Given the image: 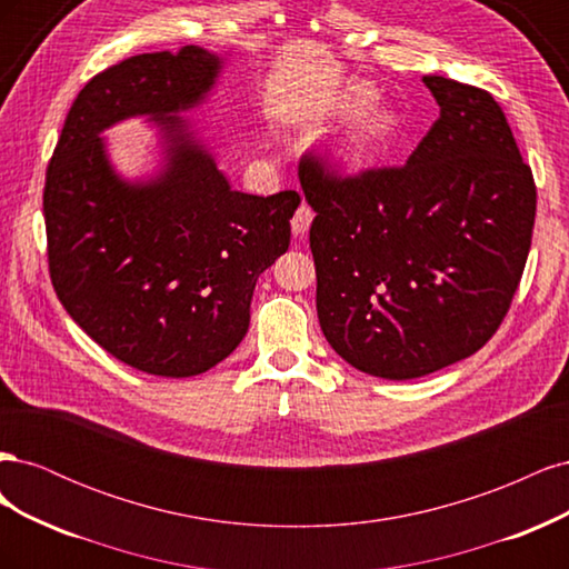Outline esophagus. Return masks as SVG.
<instances>
[{"label": "esophagus", "mask_w": 569, "mask_h": 569, "mask_svg": "<svg viewBox=\"0 0 569 569\" xmlns=\"http://www.w3.org/2000/svg\"><path fill=\"white\" fill-rule=\"evenodd\" d=\"M311 222H313V209L308 203H301L295 218H291V230H295L297 237H303L308 228H311Z\"/></svg>", "instance_id": "34e87169"}]
</instances>
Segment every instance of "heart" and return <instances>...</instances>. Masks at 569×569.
Segmentation results:
<instances>
[{"label":"heart","mask_w":569,"mask_h":569,"mask_svg":"<svg viewBox=\"0 0 569 569\" xmlns=\"http://www.w3.org/2000/svg\"><path fill=\"white\" fill-rule=\"evenodd\" d=\"M368 101L366 92H353L347 101L349 109H358L363 107ZM396 116L387 109H368L360 113L353 126L349 130V137L343 140V153H347L349 159H366L370 153L380 151L382 147H387L393 134H396Z\"/></svg>","instance_id":"obj_1"}]
</instances>
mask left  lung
Listing matches in <instances>:
<instances>
[{"label":"left lung","instance_id":"left-lung-1","mask_svg":"<svg viewBox=\"0 0 569 569\" xmlns=\"http://www.w3.org/2000/svg\"><path fill=\"white\" fill-rule=\"evenodd\" d=\"M439 118L403 166L341 176L299 163L316 211L318 320L330 347L385 380L472 356L520 287L537 184L498 101L475 84L422 78Z\"/></svg>","mask_w":569,"mask_h":569}]
</instances>
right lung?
<instances>
[{"label": "right lung", "mask_w": 569, "mask_h": 569, "mask_svg": "<svg viewBox=\"0 0 569 569\" xmlns=\"http://www.w3.org/2000/svg\"><path fill=\"white\" fill-rule=\"evenodd\" d=\"M220 59L201 47L153 51L97 73L78 92L47 166L49 278L63 308L120 363L159 377L201 375L249 330L258 274L289 249L301 203L284 189H230L180 116L211 90ZM153 114L169 166L147 186L123 183L98 132Z\"/></svg>", "instance_id": "add662e5"}]
</instances>
